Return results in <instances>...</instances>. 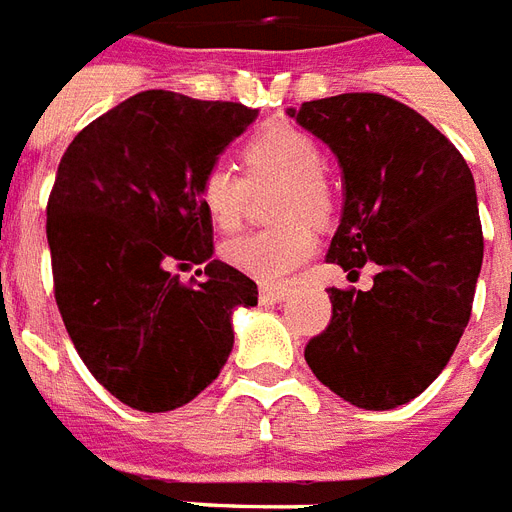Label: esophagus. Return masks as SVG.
I'll list each match as a JSON object with an SVG mask.
<instances>
[{
  "instance_id": "esophagus-1",
  "label": "esophagus",
  "mask_w": 512,
  "mask_h": 512,
  "mask_svg": "<svg viewBox=\"0 0 512 512\" xmlns=\"http://www.w3.org/2000/svg\"><path fill=\"white\" fill-rule=\"evenodd\" d=\"M259 297L264 299V302H283V299L288 297V288H283V286H261Z\"/></svg>"
}]
</instances>
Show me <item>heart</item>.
Returning <instances> with one entry per match:
<instances>
[{
  "mask_svg": "<svg viewBox=\"0 0 512 512\" xmlns=\"http://www.w3.org/2000/svg\"><path fill=\"white\" fill-rule=\"evenodd\" d=\"M245 178L226 164L202 172L197 199L221 232H234L242 221L251 188L275 186L270 215L280 224L224 242V259L264 283H278L305 264L315 251L310 222L321 224L332 213V191L324 178V153L310 134L288 124H272L251 134L240 148Z\"/></svg>",
  "mask_w": 512,
  "mask_h": 512,
  "instance_id": "obj_1",
  "label": "heart"
}]
</instances>
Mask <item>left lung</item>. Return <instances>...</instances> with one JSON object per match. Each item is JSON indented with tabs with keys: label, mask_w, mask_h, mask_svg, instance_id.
Returning <instances> with one entry per match:
<instances>
[{
	"label": "left lung",
	"mask_w": 512,
	"mask_h": 512,
	"mask_svg": "<svg viewBox=\"0 0 512 512\" xmlns=\"http://www.w3.org/2000/svg\"><path fill=\"white\" fill-rule=\"evenodd\" d=\"M288 115L343 169V218L326 261L370 291L329 288L332 321L305 348L313 375L364 410L416 399L459 345L483 264L475 180L453 142L383 94H340Z\"/></svg>",
	"instance_id": "8db88e82"
}]
</instances>
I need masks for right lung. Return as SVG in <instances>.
<instances>
[{
	"mask_svg": "<svg viewBox=\"0 0 512 512\" xmlns=\"http://www.w3.org/2000/svg\"><path fill=\"white\" fill-rule=\"evenodd\" d=\"M256 115L142 91L61 156L45 226L56 305L88 372L134 410L167 413L205 391L232 353V313L259 302L248 275L213 259L197 199L202 172ZM172 263H205L206 278L186 287Z\"/></svg>",
	"mask_w": 512,
	"mask_h": 512,
	"instance_id": "right-lung-1",
	"label": "right lung"
}]
</instances>
